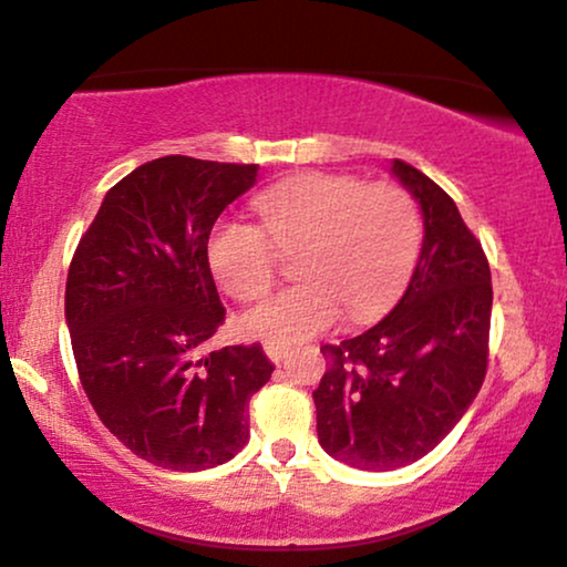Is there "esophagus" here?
Segmentation results:
<instances>
[{"instance_id": "esophagus-1", "label": "esophagus", "mask_w": 567, "mask_h": 567, "mask_svg": "<svg viewBox=\"0 0 567 567\" xmlns=\"http://www.w3.org/2000/svg\"><path fill=\"white\" fill-rule=\"evenodd\" d=\"M265 354L272 360L275 364H280L287 357V347L285 344H275V341H265Z\"/></svg>"}]
</instances>
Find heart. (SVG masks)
Segmentation results:
<instances>
[{
  "label": "heart",
  "instance_id": "b5f03b06",
  "mask_svg": "<svg viewBox=\"0 0 567 567\" xmlns=\"http://www.w3.org/2000/svg\"><path fill=\"white\" fill-rule=\"evenodd\" d=\"M259 226L220 220L207 261L230 298L259 300L280 272V254H298L302 282L272 295L241 318L254 339L295 344L339 321H372L393 306L421 249V213L395 182L310 172L257 195Z\"/></svg>",
  "mask_w": 567,
  "mask_h": 567
}]
</instances>
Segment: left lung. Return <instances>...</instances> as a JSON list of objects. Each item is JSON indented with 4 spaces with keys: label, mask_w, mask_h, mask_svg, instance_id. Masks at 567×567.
Returning a JSON list of instances; mask_svg holds the SVG:
<instances>
[{
    "label": "left lung",
    "mask_w": 567,
    "mask_h": 567,
    "mask_svg": "<svg viewBox=\"0 0 567 567\" xmlns=\"http://www.w3.org/2000/svg\"><path fill=\"white\" fill-rule=\"evenodd\" d=\"M421 205L424 244L398 306L378 326L323 344L313 390L318 442L360 470H395L432 452L465 416L488 370L491 267L444 189L395 158Z\"/></svg>",
    "instance_id": "1"
}]
</instances>
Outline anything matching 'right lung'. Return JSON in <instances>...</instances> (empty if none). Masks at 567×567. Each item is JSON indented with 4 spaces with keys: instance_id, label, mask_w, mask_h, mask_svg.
<instances>
[{
    "instance_id": "1",
    "label": "right lung",
    "mask_w": 567,
    "mask_h": 567,
    "mask_svg": "<svg viewBox=\"0 0 567 567\" xmlns=\"http://www.w3.org/2000/svg\"><path fill=\"white\" fill-rule=\"evenodd\" d=\"M257 164L162 156L105 195L66 277L79 380L102 424L151 465L195 473L249 442V401L272 378L259 344L197 349L226 321L207 238Z\"/></svg>"
}]
</instances>
